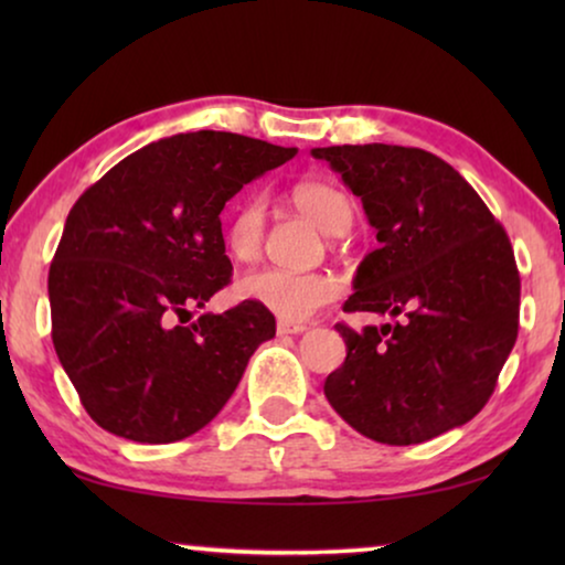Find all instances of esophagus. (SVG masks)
<instances>
[{
  "label": "esophagus",
  "mask_w": 565,
  "mask_h": 565,
  "mask_svg": "<svg viewBox=\"0 0 565 565\" xmlns=\"http://www.w3.org/2000/svg\"><path fill=\"white\" fill-rule=\"evenodd\" d=\"M306 323H290V321H277V334L288 337V334H303Z\"/></svg>",
  "instance_id": "1"
}]
</instances>
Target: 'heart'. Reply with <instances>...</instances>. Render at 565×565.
<instances>
[{"label": "heart", "mask_w": 565, "mask_h": 565, "mask_svg": "<svg viewBox=\"0 0 565 565\" xmlns=\"http://www.w3.org/2000/svg\"><path fill=\"white\" fill-rule=\"evenodd\" d=\"M292 205L311 218L327 236H344L352 228V200L344 190L329 182H300L290 192ZM265 238V207L259 200H246L231 215L226 244L231 257L249 262L259 254ZM244 300H252L282 321H303L339 296V280L331 273H288V269L262 267L244 275L236 285Z\"/></svg>", "instance_id": "heart-1"}]
</instances>
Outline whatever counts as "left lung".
Returning <instances> with one entry per match:
<instances>
[{"label": "left lung", "instance_id": "left-lung-1", "mask_svg": "<svg viewBox=\"0 0 565 565\" xmlns=\"http://www.w3.org/2000/svg\"><path fill=\"white\" fill-rule=\"evenodd\" d=\"M362 200L377 249L344 311L393 316L354 331L323 383L334 412L375 443L419 445L473 419L520 329V273L507 231L435 153L365 143L313 149Z\"/></svg>", "mask_w": 565, "mask_h": 565}]
</instances>
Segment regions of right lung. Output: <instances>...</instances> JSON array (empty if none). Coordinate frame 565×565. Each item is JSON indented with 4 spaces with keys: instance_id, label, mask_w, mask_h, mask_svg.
Returning a JSON list of instances; mask_svg holds the SVG:
<instances>
[{
    "instance_id": "add662e5",
    "label": "right lung",
    "mask_w": 565,
    "mask_h": 565,
    "mask_svg": "<svg viewBox=\"0 0 565 565\" xmlns=\"http://www.w3.org/2000/svg\"><path fill=\"white\" fill-rule=\"evenodd\" d=\"M296 153L221 130L177 134L76 200L49 273L53 347L99 427L167 445L226 406L275 316L244 300L190 327L174 319L205 308L234 273L223 205Z\"/></svg>"
}]
</instances>
